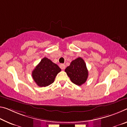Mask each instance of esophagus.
<instances>
[{
  "instance_id": "1",
  "label": "esophagus",
  "mask_w": 127,
  "mask_h": 127,
  "mask_svg": "<svg viewBox=\"0 0 127 127\" xmlns=\"http://www.w3.org/2000/svg\"><path fill=\"white\" fill-rule=\"evenodd\" d=\"M60 68H61L62 69H64V68H65V65H64V64H61L60 65Z\"/></svg>"
}]
</instances>
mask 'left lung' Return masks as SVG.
Here are the masks:
<instances>
[{
    "mask_svg": "<svg viewBox=\"0 0 127 127\" xmlns=\"http://www.w3.org/2000/svg\"><path fill=\"white\" fill-rule=\"evenodd\" d=\"M65 72L71 81L78 86L85 83L88 77V71L86 64L80 57L73 60L70 65L65 68Z\"/></svg>",
    "mask_w": 127,
    "mask_h": 127,
    "instance_id": "1",
    "label": "left lung"
}]
</instances>
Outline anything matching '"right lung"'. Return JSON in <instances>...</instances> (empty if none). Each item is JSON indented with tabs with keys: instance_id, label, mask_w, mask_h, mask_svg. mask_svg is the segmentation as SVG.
<instances>
[{
	"instance_id": "1",
	"label": "right lung",
	"mask_w": 127,
	"mask_h": 127,
	"mask_svg": "<svg viewBox=\"0 0 127 127\" xmlns=\"http://www.w3.org/2000/svg\"><path fill=\"white\" fill-rule=\"evenodd\" d=\"M61 69L47 58H44L32 72L34 81L40 87H46L53 83Z\"/></svg>"
}]
</instances>
